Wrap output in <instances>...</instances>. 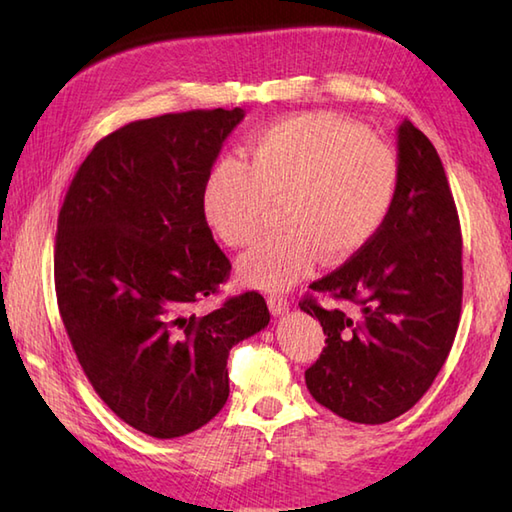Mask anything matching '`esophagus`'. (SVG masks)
<instances>
[{
	"label": "esophagus",
	"instance_id": "obj_1",
	"mask_svg": "<svg viewBox=\"0 0 512 512\" xmlns=\"http://www.w3.org/2000/svg\"><path fill=\"white\" fill-rule=\"evenodd\" d=\"M268 308H270V312L275 314V317H281V314L288 312L290 301L284 295H270L268 297Z\"/></svg>",
	"mask_w": 512,
	"mask_h": 512
}]
</instances>
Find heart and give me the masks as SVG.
<instances>
[{
	"instance_id": "obj_1",
	"label": "heart",
	"mask_w": 512,
	"mask_h": 512,
	"mask_svg": "<svg viewBox=\"0 0 512 512\" xmlns=\"http://www.w3.org/2000/svg\"><path fill=\"white\" fill-rule=\"evenodd\" d=\"M398 191V160L383 140L332 114L281 118L250 140L246 160L226 156L202 187L206 222L233 248L262 231L281 200V231L239 259L250 286L286 290L325 257L343 262L372 242Z\"/></svg>"
}]
</instances>
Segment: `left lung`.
Segmentation results:
<instances>
[{
  "label": "left lung",
  "instance_id": "obj_1",
  "mask_svg": "<svg viewBox=\"0 0 512 512\" xmlns=\"http://www.w3.org/2000/svg\"><path fill=\"white\" fill-rule=\"evenodd\" d=\"M314 292L354 312L299 306L321 321L325 347L306 369L319 405L361 424H383L427 394L451 352L462 310V233L447 173L411 121L398 127V191L385 224Z\"/></svg>",
  "mask_w": 512,
  "mask_h": 512
}]
</instances>
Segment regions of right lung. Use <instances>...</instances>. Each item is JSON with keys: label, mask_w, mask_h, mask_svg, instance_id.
Listing matches in <instances>:
<instances>
[{"label": "right lung", "mask_w": 512, "mask_h": 512, "mask_svg": "<svg viewBox=\"0 0 512 512\" xmlns=\"http://www.w3.org/2000/svg\"><path fill=\"white\" fill-rule=\"evenodd\" d=\"M242 118L217 107L116 129L83 160L59 211L54 288L72 350L105 405L151 438L215 418L228 352L270 321L255 290L200 308L231 275L202 187Z\"/></svg>", "instance_id": "obj_1"}]
</instances>
